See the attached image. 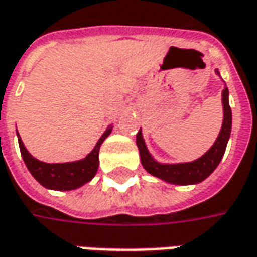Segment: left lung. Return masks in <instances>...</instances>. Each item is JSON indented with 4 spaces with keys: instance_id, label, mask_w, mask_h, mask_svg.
<instances>
[{
    "instance_id": "1",
    "label": "left lung",
    "mask_w": 257,
    "mask_h": 257,
    "mask_svg": "<svg viewBox=\"0 0 257 257\" xmlns=\"http://www.w3.org/2000/svg\"><path fill=\"white\" fill-rule=\"evenodd\" d=\"M219 75V72L216 70ZM228 87L222 92V104H223V123L216 141L213 143L211 149L205 153L201 158L191 163H181V164H160L151 157L149 150L146 147V143L140 132L136 136V143L140 151V160L143 167L149 171L151 175H154L160 180L177 184V185H191L198 184L204 181L206 177H209L213 173V170L221 163L222 157L225 154L226 144L230 137V128H232V110L229 106L228 100Z\"/></svg>"
}]
</instances>
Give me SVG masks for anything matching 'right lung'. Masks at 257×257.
Here are the masks:
<instances>
[{
  "label": "right lung",
  "mask_w": 257,
  "mask_h": 257,
  "mask_svg": "<svg viewBox=\"0 0 257 257\" xmlns=\"http://www.w3.org/2000/svg\"><path fill=\"white\" fill-rule=\"evenodd\" d=\"M113 127L110 125L107 130L103 133L99 141L96 143L94 149L84 157L83 160L73 161V163H62V164H48L44 161L36 160L25 149L24 143L18 136V144H20L21 154L24 158V163L28 167L29 173L45 188L56 189V191H70L84 185L86 182L92 180L97 173L99 168V150L103 141L106 140L108 134L111 133Z\"/></svg>",
  "instance_id": "add662e5"
}]
</instances>
